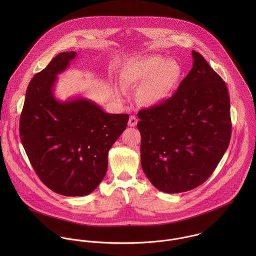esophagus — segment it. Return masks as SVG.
I'll list each match as a JSON object with an SVG mask.
<instances>
[{
    "instance_id": "esophagus-1",
    "label": "esophagus",
    "mask_w": 256,
    "mask_h": 256,
    "mask_svg": "<svg viewBox=\"0 0 256 256\" xmlns=\"http://www.w3.org/2000/svg\"><path fill=\"white\" fill-rule=\"evenodd\" d=\"M137 123H138V119L136 118V116H134V115L130 116L129 121H128V125H129L130 127H135V126L137 125Z\"/></svg>"
}]
</instances>
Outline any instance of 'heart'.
<instances>
[{"mask_svg": "<svg viewBox=\"0 0 256 256\" xmlns=\"http://www.w3.org/2000/svg\"><path fill=\"white\" fill-rule=\"evenodd\" d=\"M182 68L174 59L148 56L127 63L120 72L124 88L141 86L139 100L146 106H156L170 100L176 92Z\"/></svg>", "mask_w": 256, "mask_h": 256, "instance_id": "b5f03b06", "label": "heart"}]
</instances>
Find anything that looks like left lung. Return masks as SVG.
<instances>
[{
	"mask_svg": "<svg viewBox=\"0 0 256 256\" xmlns=\"http://www.w3.org/2000/svg\"><path fill=\"white\" fill-rule=\"evenodd\" d=\"M193 66L174 94L140 110L141 166L166 193L196 188L213 174L232 134L230 96L222 78L192 51Z\"/></svg>",
	"mask_w": 256,
	"mask_h": 256,
	"instance_id": "left-lung-1",
	"label": "left lung"
}]
</instances>
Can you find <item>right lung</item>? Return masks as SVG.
<instances>
[{"instance_id":"add662e5","label":"right lung","mask_w":256,"mask_h":256,"mask_svg":"<svg viewBox=\"0 0 256 256\" xmlns=\"http://www.w3.org/2000/svg\"><path fill=\"white\" fill-rule=\"evenodd\" d=\"M76 52H62L34 74L20 120L22 146L38 178L52 191L84 196L108 172V150L127 127L128 114H110L94 102L56 100L54 84Z\"/></svg>"}]
</instances>
